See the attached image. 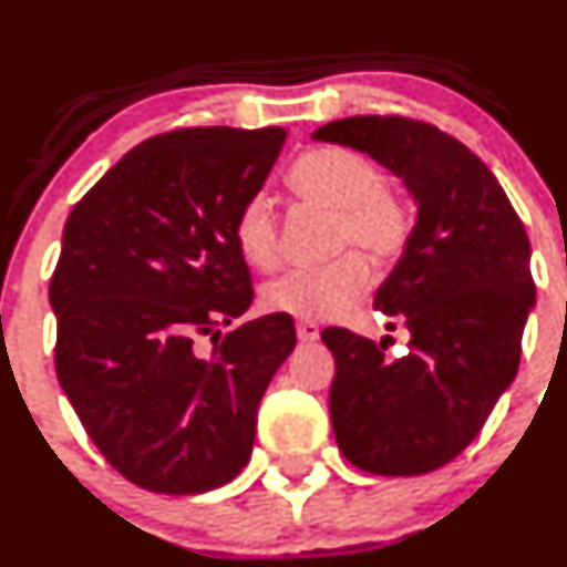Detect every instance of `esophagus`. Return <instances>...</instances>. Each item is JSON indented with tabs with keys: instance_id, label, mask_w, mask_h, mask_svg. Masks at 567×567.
<instances>
[{
	"instance_id": "obj_1",
	"label": "esophagus",
	"mask_w": 567,
	"mask_h": 567,
	"mask_svg": "<svg viewBox=\"0 0 567 567\" xmlns=\"http://www.w3.org/2000/svg\"><path fill=\"white\" fill-rule=\"evenodd\" d=\"M297 338H300L302 343H316V340H319V327H316L313 321H300V324H297Z\"/></svg>"
}]
</instances>
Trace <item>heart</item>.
<instances>
[{
    "label": "heart",
    "mask_w": 567,
    "mask_h": 567,
    "mask_svg": "<svg viewBox=\"0 0 567 567\" xmlns=\"http://www.w3.org/2000/svg\"><path fill=\"white\" fill-rule=\"evenodd\" d=\"M286 186L297 199L334 210L332 251L349 245L363 248L375 265H392L411 246L413 205L400 188L383 184V175L370 156L349 145H313L302 151L286 173ZM233 243L254 270H276L281 237L270 199L254 194L233 221ZM370 281L364 255L338 254L316 267H297L261 289V306L291 319H330L343 313Z\"/></svg>",
    "instance_id": "heart-1"
}]
</instances>
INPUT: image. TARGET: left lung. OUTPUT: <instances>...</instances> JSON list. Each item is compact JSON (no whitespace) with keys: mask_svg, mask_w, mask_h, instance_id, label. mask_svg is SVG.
I'll list each match as a JSON object with an SVG mask.
<instances>
[{"mask_svg":"<svg viewBox=\"0 0 567 567\" xmlns=\"http://www.w3.org/2000/svg\"><path fill=\"white\" fill-rule=\"evenodd\" d=\"M316 140L364 151L419 203L411 246L373 306L411 332L405 354L327 327L334 357L332 432L375 476H422L452 462L514 381L535 300L525 224L484 162L437 126L405 115H351Z\"/></svg>","mask_w":567,"mask_h":567,"instance_id":"8db88e82","label":"left lung"}]
</instances>
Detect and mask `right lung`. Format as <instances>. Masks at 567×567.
<instances>
[{
	"label": "right lung",
	"mask_w": 567,
	"mask_h": 567,
	"mask_svg": "<svg viewBox=\"0 0 567 567\" xmlns=\"http://www.w3.org/2000/svg\"><path fill=\"white\" fill-rule=\"evenodd\" d=\"M284 140L281 126L154 135L64 224L48 289L59 383L102 456L148 492L233 481L251 456L261 394L295 351L284 313L218 332L254 300L233 221Z\"/></svg>",
	"instance_id": "add662e5"
}]
</instances>
